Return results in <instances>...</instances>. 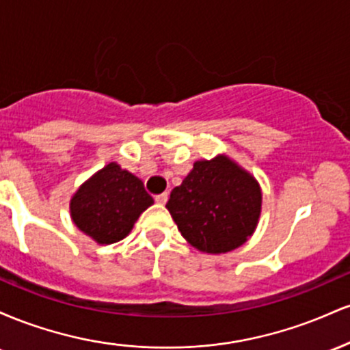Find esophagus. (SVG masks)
<instances>
[{
    "label": "esophagus",
    "instance_id": "1",
    "mask_svg": "<svg viewBox=\"0 0 350 350\" xmlns=\"http://www.w3.org/2000/svg\"><path fill=\"white\" fill-rule=\"evenodd\" d=\"M167 199H170V194H167V192H163V194L156 196L154 198V200L159 204V206H164V204L167 202Z\"/></svg>",
    "mask_w": 350,
    "mask_h": 350
}]
</instances>
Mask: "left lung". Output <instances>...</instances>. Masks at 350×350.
Here are the masks:
<instances>
[{
  "label": "left lung",
  "instance_id": "1",
  "mask_svg": "<svg viewBox=\"0 0 350 350\" xmlns=\"http://www.w3.org/2000/svg\"><path fill=\"white\" fill-rule=\"evenodd\" d=\"M167 211L180 235L204 253H227L255 232L262 189L227 156L196 161L183 184L171 191Z\"/></svg>",
  "mask_w": 350,
  "mask_h": 350
}]
</instances>
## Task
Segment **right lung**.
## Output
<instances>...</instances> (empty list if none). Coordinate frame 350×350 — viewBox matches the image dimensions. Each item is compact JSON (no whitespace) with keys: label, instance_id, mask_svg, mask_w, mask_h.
I'll return each mask as SVG.
<instances>
[{"label":"right lung","instance_id":"add662e5","mask_svg":"<svg viewBox=\"0 0 350 350\" xmlns=\"http://www.w3.org/2000/svg\"><path fill=\"white\" fill-rule=\"evenodd\" d=\"M152 202L142 179L110 163L77 189L70 199V217L83 234L110 245L130 234Z\"/></svg>","mask_w":350,"mask_h":350}]
</instances>
